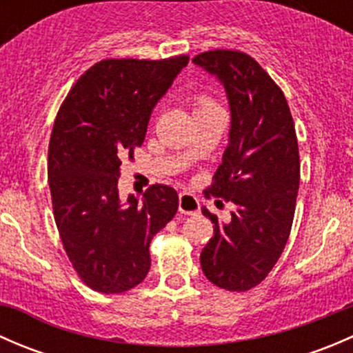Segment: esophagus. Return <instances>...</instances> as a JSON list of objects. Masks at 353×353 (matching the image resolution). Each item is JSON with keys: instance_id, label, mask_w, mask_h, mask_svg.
Instances as JSON below:
<instances>
[{"instance_id": "esophagus-1", "label": "esophagus", "mask_w": 353, "mask_h": 353, "mask_svg": "<svg viewBox=\"0 0 353 353\" xmlns=\"http://www.w3.org/2000/svg\"><path fill=\"white\" fill-rule=\"evenodd\" d=\"M179 212L183 215H196L199 212V201L196 196L191 193H181L179 194Z\"/></svg>"}]
</instances>
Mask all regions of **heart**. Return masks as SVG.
Returning <instances> with one entry per match:
<instances>
[{"mask_svg":"<svg viewBox=\"0 0 353 353\" xmlns=\"http://www.w3.org/2000/svg\"><path fill=\"white\" fill-rule=\"evenodd\" d=\"M208 105H213L212 102L208 101V99H205V97H201L198 101V105H196V109H201V108H208Z\"/></svg>","mask_w":353,"mask_h":353,"instance_id":"obj_1","label":"heart"}]
</instances>
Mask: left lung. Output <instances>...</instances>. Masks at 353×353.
I'll return each mask as SVG.
<instances>
[{
	"label": "left lung",
	"instance_id": "left-lung-1",
	"mask_svg": "<svg viewBox=\"0 0 353 353\" xmlns=\"http://www.w3.org/2000/svg\"><path fill=\"white\" fill-rule=\"evenodd\" d=\"M193 65L215 77L229 101V143L210 193L232 201L227 222L203 206L213 237L199 261L206 279L244 292L266 279L285 248L299 191V147L282 90L239 51H208Z\"/></svg>",
	"mask_w": 353,
	"mask_h": 353
}]
</instances>
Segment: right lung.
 <instances>
[{
	"label": "right lung",
	"instance_id": "1",
	"mask_svg": "<svg viewBox=\"0 0 353 353\" xmlns=\"http://www.w3.org/2000/svg\"><path fill=\"white\" fill-rule=\"evenodd\" d=\"M188 56L105 59L85 71L63 102L51 141L48 177L63 245L80 279L102 294L137 287L150 270V243L177 212L176 190L155 184L121 199V160L147 134L157 102Z\"/></svg>",
	"mask_w": 353,
	"mask_h": 353
}]
</instances>
